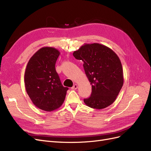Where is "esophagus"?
<instances>
[{"instance_id": "esophagus-1", "label": "esophagus", "mask_w": 151, "mask_h": 151, "mask_svg": "<svg viewBox=\"0 0 151 151\" xmlns=\"http://www.w3.org/2000/svg\"><path fill=\"white\" fill-rule=\"evenodd\" d=\"M77 88H78V86H77V84H74V86H72V89H77Z\"/></svg>"}]
</instances>
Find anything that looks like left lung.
Returning a JSON list of instances; mask_svg holds the SVG:
<instances>
[{"instance_id":"obj_1","label":"left lung","mask_w":151,"mask_h":151,"mask_svg":"<svg viewBox=\"0 0 151 151\" xmlns=\"http://www.w3.org/2000/svg\"><path fill=\"white\" fill-rule=\"evenodd\" d=\"M73 55L84 62L86 75L92 85L90 97L84 99L85 104L98 109L111 105L123 84L119 57L111 49L99 43L85 44L74 52Z\"/></svg>"}]
</instances>
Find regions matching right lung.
Listing matches in <instances>:
<instances>
[{
	"label": "right lung",
	"mask_w": 151,
	"mask_h": 151,
	"mask_svg": "<svg viewBox=\"0 0 151 151\" xmlns=\"http://www.w3.org/2000/svg\"><path fill=\"white\" fill-rule=\"evenodd\" d=\"M59 55L56 48L43 47L31 57L26 68V92L36 107L46 111L60 107L68 89L63 86L55 70Z\"/></svg>",
	"instance_id": "right-lung-1"
}]
</instances>
